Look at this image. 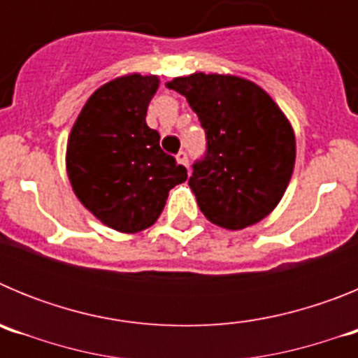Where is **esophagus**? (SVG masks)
<instances>
[{
	"instance_id": "obj_1",
	"label": "esophagus",
	"mask_w": 358,
	"mask_h": 358,
	"mask_svg": "<svg viewBox=\"0 0 358 358\" xmlns=\"http://www.w3.org/2000/svg\"><path fill=\"white\" fill-rule=\"evenodd\" d=\"M176 157H177V163L185 164L186 169H188V154H186V150H179Z\"/></svg>"
}]
</instances>
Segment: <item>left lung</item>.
<instances>
[{"mask_svg":"<svg viewBox=\"0 0 358 358\" xmlns=\"http://www.w3.org/2000/svg\"><path fill=\"white\" fill-rule=\"evenodd\" d=\"M206 132L189 188L210 222L243 229L276 208L289 186L296 140L289 120L262 87L231 75L194 73L169 82Z\"/></svg>","mask_w":358,"mask_h":358,"instance_id":"8db88e82","label":"left lung"}]
</instances>
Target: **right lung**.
Wrapping results in <instances>:
<instances>
[{
    "label": "right lung",
    "mask_w": 358,
    "mask_h": 358,
    "mask_svg": "<svg viewBox=\"0 0 358 358\" xmlns=\"http://www.w3.org/2000/svg\"><path fill=\"white\" fill-rule=\"evenodd\" d=\"M157 85V77L138 73L107 82L85 102L69 134L66 166L73 192L120 233L150 227L170 189L188 177L145 122Z\"/></svg>",
    "instance_id": "add662e5"
}]
</instances>
